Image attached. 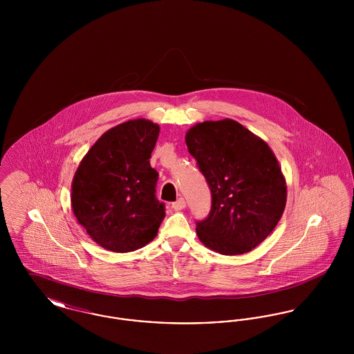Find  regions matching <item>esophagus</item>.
Here are the masks:
<instances>
[{"label":"esophagus","mask_w":354,"mask_h":354,"mask_svg":"<svg viewBox=\"0 0 354 354\" xmlns=\"http://www.w3.org/2000/svg\"><path fill=\"white\" fill-rule=\"evenodd\" d=\"M172 208H174L175 211H180V209L185 208V199H183V198H179L176 202L172 203Z\"/></svg>","instance_id":"34e87169"}]
</instances>
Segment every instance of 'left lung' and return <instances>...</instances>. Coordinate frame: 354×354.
I'll return each mask as SVG.
<instances>
[{
    "label": "left lung",
    "instance_id": "left-lung-1",
    "mask_svg": "<svg viewBox=\"0 0 354 354\" xmlns=\"http://www.w3.org/2000/svg\"><path fill=\"white\" fill-rule=\"evenodd\" d=\"M185 143L212 198L208 216L196 223L199 240L221 254L252 251L286 208V179L274 153L232 119L195 124Z\"/></svg>",
    "mask_w": 354,
    "mask_h": 354
}]
</instances>
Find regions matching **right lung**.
Returning a JSON list of instances; mask_svg holds the SVG:
<instances>
[{
	"mask_svg": "<svg viewBox=\"0 0 354 354\" xmlns=\"http://www.w3.org/2000/svg\"><path fill=\"white\" fill-rule=\"evenodd\" d=\"M159 126L134 119L110 129L84 155L71 185V207L90 237L113 252H133L153 240L165 219L150 165Z\"/></svg>",
	"mask_w": 354,
	"mask_h": 354,
	"instance_id": "1",
	"label": "right lung"
}]
</instances>
